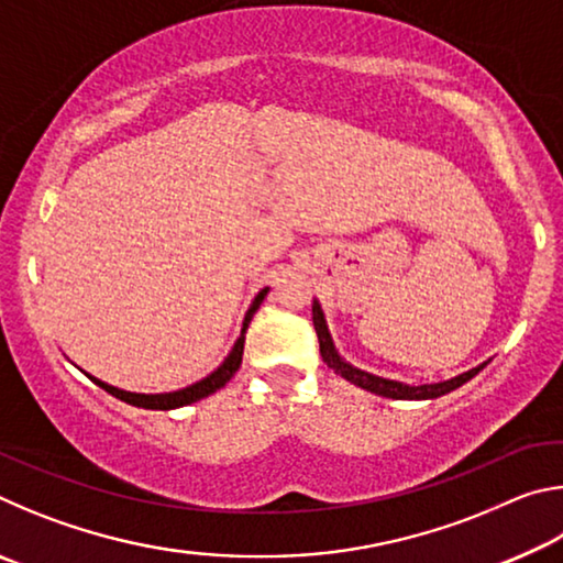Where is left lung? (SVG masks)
<instances>
[{
  "label": "left lung",
  "mask_w": 563,
  "mask_h": 563,
  "mask_svg": "<svg viewBox=\"0 0 563 563\" xmlns=\"http://www.w3.org/2000/svg\"><path fill=\"white\" fill-rule=\"evenodd\" d=\"M312 325H316L318 340H320V355H322V360H325V365L330 369H335V375L345 377L347 383H352V385L367 389V393L379 395V397H389V399H434V397H442L446 393H452V389L462 387L464 383H470V379L476 373H479V369L487 367V362H489V360L482 362V365L466 369V373L456 375L452 379H444V383L405 385V383H397V379H387V377H379V375H373V373H365V369H360L355 365H350L347 360H342L338 347H335V342H332L325 312H322V308H320V300H312Z\"/></svg>",
  "instance_id": "left-lung-1"
}]
</instances>
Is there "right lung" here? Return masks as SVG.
<instances>
[{
	"label": "right lung",
	"instance_id": "add662e5",
	"mask_svg": "<svg viewBox=\"0 0 563 563\" xmlns=\"http://www.w3.org/2000/svg\"><path fill=\"white\" fill-rule=\"evenodd\" d=\"M268 290H271V288H263V290L253 298L251 308H247L245 318H243L241 338L235 340V345H233L231 352H228V357L221 362V365H218V367L213 369L211 375H206L203 379H198V383H194V385H188V387H184V389H176V393L141 395V393H126V389H119V387H113V385H109V383H101L99 377H91L89 373H87V377L91 379L93 385H99L101 389H107L109 395H113L117 399H121V402L133 405V407H144V409H176V407H186V405H190V402H198V399H203V397H208V395H213L216 389H221V387L228 383V379H231V377L238 373V367H241V362H243L245 330H247V325H251L255 310L261 308V302H263L265 295H268Z\"/></svg>",
	"mask_w": 563,
	"mask_h": 563
}]
</instances>
